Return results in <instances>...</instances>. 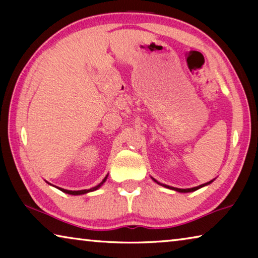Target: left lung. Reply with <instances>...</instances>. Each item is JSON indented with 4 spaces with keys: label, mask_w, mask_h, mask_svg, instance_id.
<instances>
[{
    "label": "left lung",
    "mask_w": 258,
    "mask_h": 258,
    "mask_svg": "<svg viewBox=\"0 0 258 258\" xmlns=\"http://www.w3.org/2000/svg\"><path fill=\"white\" fill-rule=\"evenodd\" d=\"M151 178H152V181L157 183V184H159V185H161V186H165V187H167V189H171V190H174V191L182 192V194H186V192H194V191H196V190L200 189V187H204V186H206V185H209V184H211V183H212L214 180H215V178H214V180H212V181H209V182H207V183H204V184H200V185H198V186L190 187V189H178V187H174V186H169V185L163 184V183H160V182H158L157 180H155L154 177H151Z\"/></svg>",
    "instance_id": "obj_1"
}]
</instances>
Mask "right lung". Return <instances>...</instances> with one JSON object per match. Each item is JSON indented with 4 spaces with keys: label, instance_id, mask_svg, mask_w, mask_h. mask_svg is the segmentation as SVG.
<instances>
[{
    "label": "right lung",
    "instance_id": "1",
    "mask_svg": "<svg viewBox=\"0 0 258 258\" xmlns=\"http://www.w3.org/2000/svg\"><path fill=\"white\" fill-rule=\"evenodd\" d=\"M107 178H108V174L106 175V177L103 178V180L101 181V183H99V184L97 185V186H94V187H91V189H85V190H78V191H72V190H66V189H62V187H58V189L60 190V191H62V192H64V194H68V195H73V196H80V195H85V194H89V192H92V191H95V190H98L99 187H101L102 185H103V183L107 181ZM49 183V182H47ZM50 184V183H49ZM54 186V185H53Z\"/></svg>",
    "mask_w": 258,
    "mask_h": 258
}]
</instances>
